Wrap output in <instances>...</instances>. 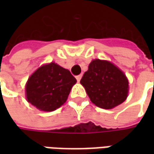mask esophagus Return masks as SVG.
<instances>
[{"mask_svg": "<svg viewBox=\"0 0 154 154\" xmlns=\"http://www.w3.org/2000/svg\"><path fill=\"white\" fill-rule=\"evenodd\" d=\"M81 78H82V75H78V76H76V79H77V82H80Z\"/></svg>", "mask_w": 154, "mask_h": 154, "instance_id": "esophagus-1", "label": "esophagus"}]
</instances>
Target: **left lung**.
I'll return each mask as SVG.
<instances>
[{"label": "left lung", "instance_id": "left-lung-1", "mask_svg": "<svg viewBox=\"0 0 154 154\" xmlns=\"http://www.w3.org/2000/svg\"><path fill=\"white\" fill-rule=\"evenodd\" d=\"M91 102L102 109H112L128 96L129 82L125 75L108 61L95 59L81 79Z\"/></svg>", "mask_w": 154, "mask_h": 154}]
</instances>
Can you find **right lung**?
<instances>
[{"label":"right lung","instance_id":"obj_1","mask_svg":"<svg viewBox=\"0 0 154 154\" xmlns=\"http://www.w3.org/2000/svg\"><path fill=\"white\" fill-rule=\"evenodd\" d=\"M76 82L70 72L59 65L54 63L44 65L32 74L26 83L27 100L38 110H55L66 102Z\"/></svg>","mask_w":154,"mask_h":154}]
</instances>
